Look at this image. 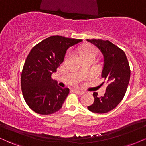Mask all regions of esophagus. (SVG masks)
I'll return each instance as SVG.
<instances>
[{
  "label": "esophagus",
  "mask_w": 146,
  "mask_h": 146,
  "mask_svg": "<svg viewBox=\"0 0 146 146\" xmlns=\"http://www.w3.org/2000/svg\"><path fill=\"white\" fill-rule=\"evenodd\" d=\"M74 92L78 95H82L84 93L83 91H81V90H74Z\"/></svg>",
  "instance_id": "1"
}]
</instances>
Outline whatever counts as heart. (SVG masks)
<instances>
[{
  "instance_id": "1",
  "label": "heart",
  "mask_w": 146,
  "mask_h": 146,
  "mask_svg": "<svg viewBox=\"0 0 146 146\" xmlns=\"http://www.w3.org/2000/svg\"><path fill=\"white\" fill-rule=\"evenodd\" d=\"M97 54H98V49L95 46H91V45L85 46L82 51V57L89 56V55H95L96 56Z\"/></svg>"
}]
</instances>
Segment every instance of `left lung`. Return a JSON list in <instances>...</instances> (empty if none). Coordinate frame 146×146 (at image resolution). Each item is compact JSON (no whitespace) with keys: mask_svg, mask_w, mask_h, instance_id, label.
<instances>
[{"mask_svg":"<svg viewBox=\"0 0 146 146\" xmlns=\"http://www.w3.org/2000/svg\"><path fill=\"white\" fill-rule=\"evenodd\" d=\"M101 51L104 58L102 77L107 84L103 96L93 93L94 102L87 108L93 113H106L113 110L123 100L130 78V68L123 50L108 40L87 39Z\"/></svg>","mask_w":146,"mask_h":146,"instance_id":"8db88e82","label":"left lung"}]
</instances>
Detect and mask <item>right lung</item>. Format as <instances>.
Instances as JSON below:
<instances>
[{
  "label": "right lung",
  "instance_id": "1",
  "mask_svg": "<svg viewBox=\"0 0 146 146\" xmlns=\"http://www.w3.org/2000/svg\"><path fill=\"white\" fill-rule=\"evenodd\" d=\"M82 41L53 36L43 40L29 52L22 71L21 84L27 104L35 113L48 115L62 108L70 90L58 86L51 75L63 62L68 48Z\"/></svg>",
  "mask_w": 146,
  "mask_h": 146
}]
</instances>
